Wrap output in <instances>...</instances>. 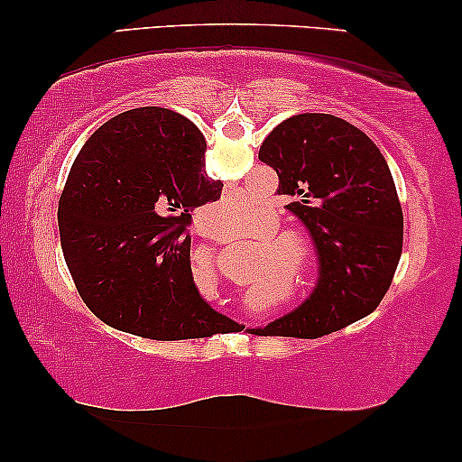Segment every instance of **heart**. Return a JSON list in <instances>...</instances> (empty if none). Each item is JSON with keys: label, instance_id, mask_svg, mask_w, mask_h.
<instances>
[{"label": "heart", "instance_id": "b5f03b06", "mask_svg": "<svg viewBox=\"0 0 462 462\" xmlns=\"http://www.w3.org/2000/svg\"><path fill=\"white\" fill-rule=\"evenodd\" d=\"M254 201H252V198L245 191L231 193L229 198L223 199L217 206V214L223 218L220 226L226 231H236L244 220L254 217ZM275 244L290 252L288 264L290 269L300 277L302 283H305V286H313V263L311 256H309L307 237H302L300 233H282V236L275 239Z\"/></svg>", "mask_w": 462, "mask_h": 462}]
</instances>
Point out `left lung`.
Listing matches in <instances>:
<instances>
[{
	"label": "left lung",
	"instance_id": "obj_1",
	"mask_svg": "<svg viewBox=\"0 0 462 462\" xmlns=\"http://www.w3.org/2000/svg\"><path fill=\"white\" fill-rule=\"evenodd\" d=\"M258 160L280 176L311 233L321 277L311 299L261 334L318 338L365 318L393 282L403 214L381 149L356 125L328 113L288 117L264 138Z\"/></svg>",
	"mask_w": 462,
	"mask_h": 462
}]
</instances>
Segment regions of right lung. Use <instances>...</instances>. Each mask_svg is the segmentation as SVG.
<instances>
[{
	"instance_id": "1",
	"label": "right lung",
	"mask_w": 462,
	"mask_h": 462,
	"mask_svg": "<svg viewBox=\"0 0 462 462\" xmlns=\"http://www.w3.org/2000/svg\"><path fill=\"white\" fill-rule=\"evenodd\" d=\"M204 166L198 125L162 106L111 117L75 157L59 201L60 248L81 300L106 326L153 340L239 328L191 275V212L223 191Z\"/></svg>"
}]
</instances>
